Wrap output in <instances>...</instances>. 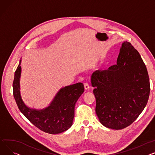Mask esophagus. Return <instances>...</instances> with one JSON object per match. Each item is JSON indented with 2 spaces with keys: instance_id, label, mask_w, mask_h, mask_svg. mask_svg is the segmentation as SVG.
Here are the masks:
<instances>
[{
  "instance_id": "34e87169",
  "label": "esophagus",
  "mask_w": 155,
  "mask_h": 155,
  "mask_svg": "<svg viewBox=\"0 0 155 155\" xmlns=\"http://www.w3.org/2000/svg\"><path fill=\"white\" fill-rule=\"evenodd\" d=\"M84 87H85V90H88L90 89V86H89L88 83H85L84 84Z\"/></svg>"
}]
</instances>
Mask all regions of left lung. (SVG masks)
I'll list each match as a JSON object with an SVG mask.
<instances>
[{
	"instance_id": "1",
	"label": "left lung",
	"mask_w": 155,
	"mask_h": 155,
	"mask_svg": "<svg viewBox=\"0 0 155 155\" xmlns=\"http://www.w3.org/2000/svg\"><path fill=\"white\" fill-rule=\"evenodd\" d=\"M97 105L95 111L104 127L121 130L135 121L150 96L148 71L138 51L123 42L117 64L97 70L91 77Z\"/></svg>"
}]
</instances>
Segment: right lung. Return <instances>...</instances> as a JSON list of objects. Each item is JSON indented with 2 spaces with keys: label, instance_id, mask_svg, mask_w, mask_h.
<instances>
[{
  "label": "right lung",
  "instance_id": "add662e5",
  "mask_svg": "<svg viewBox=\"0 0 155 155\" xmlns=\"http://www.w3.org/2000/svg\"><path fill=\"white\" fill-rule=\"evenodd\" d=\"M22 59L15 72L13 94L20 112L36 127L50 134H58L68 130L73 125L75 105L84 91L82 83L61 88L45 108L36 109L27 106L20 94V78Z\"/></svg>",
  "mask_w": 155,
  "mask_h": 155
}]
</instances>
